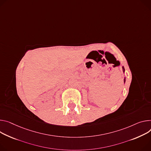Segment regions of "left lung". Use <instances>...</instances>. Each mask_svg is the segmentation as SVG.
Masks as SVG:
<instances>
[{"mask_svg":"<svg viewBox=\"0 0 151 151\" xmlns=\"http://www.w3.org/2000/svg\"><path fill=\"white\" fill-rule=\"evenodd\" d=\"M122 69H123V72H125V68H124V67H122ZM124 82H125V78L124 79Z\"/></svg>","mask_w":151,"mask_h":151,"instance_id":"8db88e82","label":"left lung"}]
</instances>
